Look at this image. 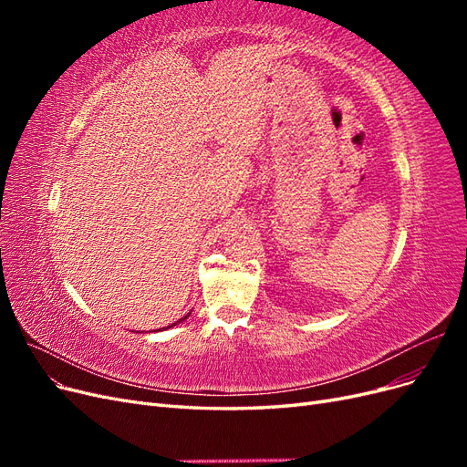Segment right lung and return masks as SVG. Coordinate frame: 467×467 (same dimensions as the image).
<instances>
[{"label":"right lung","instance_id":"obj_1","mask_svg":"<svg viewBox=\"0 0 467 467\" xmlns=\"http://www.w3.org/2000/svg\"><path fill=\"white\" fill-rule=\"evenodd\" d=\"M185 319H187V316H185ZM181 321H182V319H181Z\"/></svg>","mask_w":467,"mask_h":467}]
</instances>
